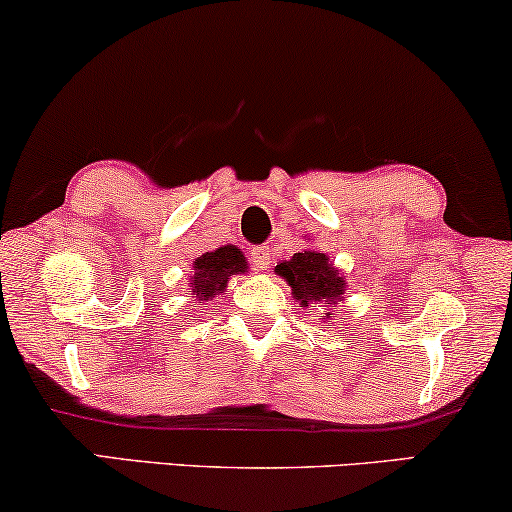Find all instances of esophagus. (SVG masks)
Returning <instances> with one entry per match:
<instances>
[{
    "instance_id": "esophagus-1",
    "label": "esophagus",
    "mask_w": 512,
    "mask_h": 512,
    "mask_svg": "<svg viewBox=\"0 0 512 512\" xmlns=\"http://www.w3.org/2000/svg\"><path fill=\"white\" fill-rule=\"evenodd\" d=\"M251 265L256 270H265L270 265V249L268 247H254L251 249Z\"/></svg>"
}]
</instances>
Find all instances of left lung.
<instances>
[{
    "label": "left lung",
    "mask_w": 512,
    "mask_h": 512,
    "mask_svg": "<svg viewBox=\"0 0 512 512\" xmlns=\"http://www.w3.org/2000/svg\"><path fill=\"white\" fill-rule=\"evenodd\" d=\"M275 272L289 282L300 307H335L347 291L345 277L331 263V258L312 249L293 254L291 261L279 263ZM328 314L331 312H326V319Z\"/></svg>",
    "instance_id": "obj_1"
}]
</instances>
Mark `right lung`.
<instances>
[{"instance_id": "obj_1", "label": "right lung", "mask_w": 512, "mask_h": 512, "mask_svg": "<svg viewBox=\"0 0 512 512\" xmlns=\"http://www.w3.org/2000/svg\"><path fill=\"white\" fill-rule=\"evenodd\" d=\"M247 268L249 263L244 261V254L237 247H233V244H226V247H219L216 251H207V254H202L193 261V298H216L226 289L230 277L242 275V272H247Z\"/></svg>"}]
</instances>
